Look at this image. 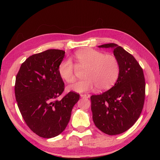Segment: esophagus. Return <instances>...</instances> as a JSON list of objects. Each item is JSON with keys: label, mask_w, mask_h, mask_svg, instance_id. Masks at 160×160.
<instances>
[{"label": "esophagus", "mask_w": 160, "mask_h": 160, "mask_svg": "<svg viewBox=\"0 0 160 160\" xmlns=\"http://www.w3.org/2000/svg\"><path fill=\"white\" fill-rule=\"evenodd\" d=\"M80 95L81 98H89L90 97L89 94H81Z\"/></svg>", "instance_id": "obj_1"}]
</instances>
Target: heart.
<instances>
[{"instance_id": "heart-1", "label": "heart", "mask_w": 160, "mask_h": 160, "mask_svg": "<svg viewBox=\"0 0 160 160\" xmlns=\"http://www.w3.org/2000/svg\"><path fill=\"white\" fill-rule=\"evenodd\" d=\"M77 65L85 68V79L75 82L68 87V89L79 93L89 91L97 87L103 91L111 88L117 81L119 75V63L118 58L113 54H105L93 49L77 51L75 54ZM75 67L71 59L62 60L58 67V72L67 83L75 79Z\"/></svg>"}]
</instances>
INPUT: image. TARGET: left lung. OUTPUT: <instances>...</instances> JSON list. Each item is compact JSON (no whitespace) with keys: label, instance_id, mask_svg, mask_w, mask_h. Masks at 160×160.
<instances>
[{"label":"left lung","instance_id":"8db88e82","mask_svg":"<svg viewBox=\"0 0 160 160\" xmlns=\"http://www.w3.org/2000/svg\"><path fill=\"white\" fill-rule=\"evenodd\" d=\"M112 48L119 63V75L113 87L99 95L91 96L95 126L110 135L122 133L137 122L143 107L146 82L137 60L115 43L99 46Z\"/></svg>","mask_w":160,"mask_h":160}]
</instances>
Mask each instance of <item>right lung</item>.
Segmentation results:
<instances>
[{
    "label": "right lung",
    "mask_w": 160,
    "mask_h": 160,
    "mask_svg": "<svg viewBox=\"0 0 160 160\" xmlns=\"http://www.w3.org/2000/svg\"><path fill=\"white\" fill-rule=\"evenodd\" d=\"M65 52L49 49L32 55L22 62L16 77L14 93L22 117L32 132L43 138L63 132L79 99L73 91L57 99L65 89L58 72Z\"/></svg>",
    "instance_id": "add662e5"
}]
</instances>
